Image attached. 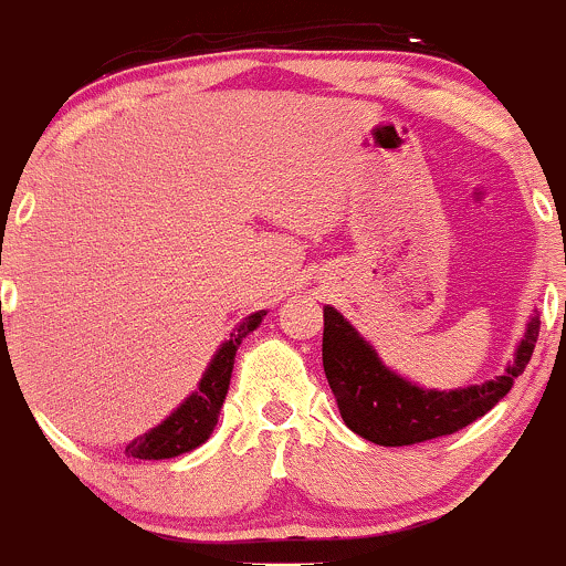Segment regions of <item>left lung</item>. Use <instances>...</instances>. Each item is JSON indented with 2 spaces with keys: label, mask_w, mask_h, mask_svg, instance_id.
<instances>
[{
  "label": "left lung",
  "mask_w": 566,
  "mask_h": 566,
  "mask_svg": "<svg viewBox=\"0 0 566 566\" xmlns=\"http://www.w3.org/2000/svg\"><path fill=\"white\" fill-rule=\"evenodd\" d=\"M537 333L541 319L532 316L516 356L495 380L454 391H433L391 373L365 337L333 305H324L322 361L337 409L350 431L380 447H405L447 437L490 412L530 365Z\"/></svg>",
  "instance_id": "1"
}]
</instances>
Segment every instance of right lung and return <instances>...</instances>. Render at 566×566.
I'll list each match as a JSON object with an SVG mask.
<instances>
[{
  "mask_svg": "<svg viewBox=\"0 0 566 566\" xmlns=\"http://www.w3.org/2000/svg\"><path fill=\"white\" fill-rule=\"evenodd\" d=\"M265 311L247 316V319L233 329L229 340L218 348V354L212 356L210 367H207L205 378H201L199 388L180 405L165 423L151 428L143 437L133 439L127 444V458L138 460H165L175 458V454H184L197 450L199 444H205L210 439L212 428L218 426L220 407H223L226 394H229L231 382V369H233V356H237L239 343L244 340L258 324L263 322Z\"/></svg>",
  "mask_w": 566,
  "mask_h": 566,
  "instance_id": "1",
  "label": "right lung"
}]
</instances>
